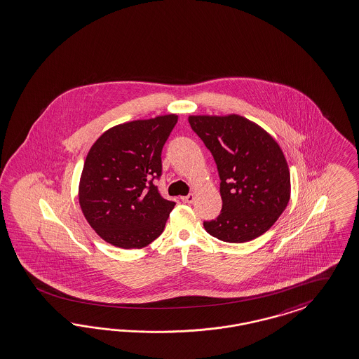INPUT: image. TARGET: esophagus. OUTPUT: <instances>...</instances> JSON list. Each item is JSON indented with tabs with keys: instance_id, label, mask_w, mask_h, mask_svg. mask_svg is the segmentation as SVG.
<instances>
[{
	"instance_id": "1",
	"label": "esophagus",
	"mask_w": 359,
	"mask_h": 359,
	"mask_svg": "<svg viewBox=\"0 0 359 359\" xmlns=\"http://www.w3.org/2000/svg\"><path fill=\"white\" fill-rule=\"evenodd\" d=\"M181 199H182L185 203H191V202L194 201V194H191V193H190V194H187V196L182 197Z\"/></svg>"
}]
</instances>
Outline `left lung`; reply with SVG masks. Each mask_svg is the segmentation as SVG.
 Returning <instances> with one entry per match:
<instances>
[{"label":"left lung","instance_id":"8db88e82","mask_svg":"<svg viewBox=\"0 0 359 359\" xmlns=\"http://www.w3.org/2000/svg\"><path fill=\"white\" fill-rule=\"evenodd\" d=\"M189 123L210 150L221 180L222 209L203 222L205 230L230 243L262 236L290 199V173L278 144L237 114L190 116Z\"/></svg>","mask_w":359,"mask_h":359}]
</instances>
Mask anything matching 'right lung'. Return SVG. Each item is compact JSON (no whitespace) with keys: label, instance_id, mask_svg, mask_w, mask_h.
I'll return each mask as SVG.
<instances>
[{"label":"right lung","instance_id":"obj_1","mask_svg":"<svg viewBox=\"0 0 359 359\" xmlns=\"http://www.w3.org/2000/svg\"><path fill=\"white\" fill-rule=\"evenodd\" d=\"M178 117L160 116L114 126L89 150L80 181L82 212L95 233L122 249L158 238L175 202L161 196L162 149Z\"/></svg>","mask_w":359,"mask_h":359}]
</instances>
